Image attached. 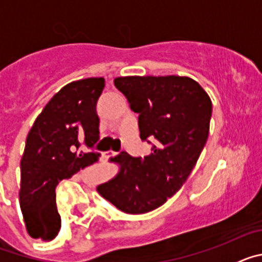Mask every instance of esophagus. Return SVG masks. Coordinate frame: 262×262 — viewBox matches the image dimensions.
<instances>
[{
	"instance_id": "1",
	"label": "esophagus",
	"mask_w": 262,
	"mask_h": 262,
	"mask_svg": "<svg viewBox=\"0 0 262 262\" xmlns=\"http://www.w3.org/2000/svg\"><path fill=\"white\" fill-rule=\"evenodd\" d=\"M115 155H118V154H117V152L108 151V152H106V154H105V156H106V157H111V156H115Z\"/></svg>"
}]
</instances>
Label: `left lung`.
<instances>
[{"mask_svg":"<svg viewBox=\"0 0 262 262\" xmlns=\"http://www.w3.org/2000/svg\"><path fill=\"white\" fill-rule=\"evenodd\" d=\"M114 85L139 114L140 139L154 144L148 156L120 152L111 159L119 172L97 191L120 211L144 214L164 205L190 176L209 138L212 103L185 76H127Z\"/></svg>","mask_w":262,"mask_h":262,"instance_id":"1","label":"left lung"}]
</instances>
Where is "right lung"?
Wrapping results in <instances>:
<instances>
[{
  "instance_id": "add662e5",
  "label": "right lung",
  "mask_w": 262,
  "mask_h": 262,
  "mask_svg": "<svg viewBox=\"0 0 262 262\" xmlns=\"http://www.w3.org/2000/svg\"><path fill=\"white\" fill-rule=\"evenodd\" d=\"M105 78L73 81L51 98L26 139L20 160L19 203L27 232L50 242L61 227L56 189L61 180L97 163L99 154L78 152L81 143L92 148L99 139L96 105Z\"/></svg>"
}]
</instances>
